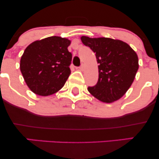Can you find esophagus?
I'll list each match as a JSON object with an SVG mask.
<instances>
[{"label":"esophagus","instance_id":"1","mask_svg":"<svg viewBox=\"0 0 159 159\" xmlns=\"http://www.w3.org/2000/svg\"><path fill=\"white\" fill-rule=\"evenodd\" d=\"M79 70H81V71H83L84 70V64H81V66H79Z\"/></svg>","mask_w":159,"mask_h":159}]
</instances>
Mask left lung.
<instances>
[{"label": "left lung", "mask_w": 159, "mask_h": 159, "mask_svg": "<svg viewBox=\"0 0 159 159\" xmlns=\"http://www.w3.org/2000/svg\"><path fill=\"white\" fill-rule=\"evenodd\" d=\"M82 43L96 53L98 79L87 90L103 102L120 98L132 85L138 72V57L127 43L111 38L82 36Z\"/></svg>", "instance_id": "obj_1"}]
</instances>
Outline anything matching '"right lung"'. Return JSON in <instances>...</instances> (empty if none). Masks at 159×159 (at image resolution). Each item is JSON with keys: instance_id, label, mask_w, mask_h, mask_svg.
Wrapping results in <instances>:
<instances>
[{"instance_id": "1", "label": "right lung", "mask_w": 159, "mask_h": 159, "mask_svg": "<svg viewBox=\"0 0 159 159\" xmlns=\"http://www.w3.org/2000/svg\"><path fill=\"white\" fill-rule=\"evenodd\" d=\"M70 40L50 36L29 45L20 61V69L29 88L39 96L60 90L68 79L72 55Z\"/></svg>"}]
</instances>
